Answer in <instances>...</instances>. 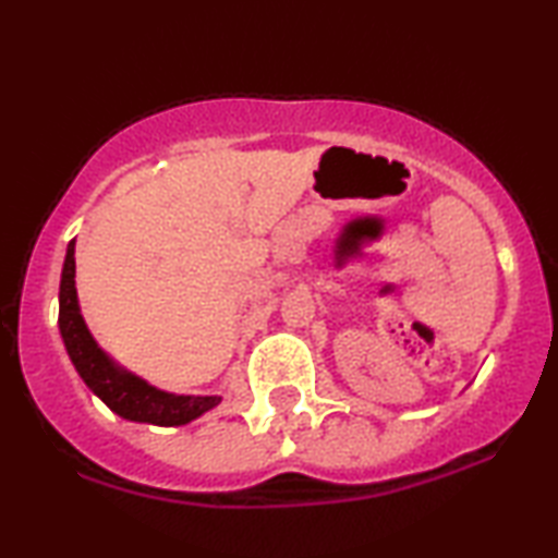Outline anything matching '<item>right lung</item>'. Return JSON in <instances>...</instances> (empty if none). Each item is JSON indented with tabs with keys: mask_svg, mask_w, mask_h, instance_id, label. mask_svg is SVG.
Returning a JSON list of instances; mask_svg holds the SVG:
<instances>
[{
	"mask_svg": "<svg viewBox=\"0 0 558 558\" xmlns=\"http://www.w3.org/2000/svg\"><path fill=\"white\" fill-rule=\"evenodd\" d=\"M59 329L65 352H69L75 372L88 389L120 418L149 423V426H186L206 411L221 403V396L172 393L157 389L143 376L120 366L96 337L90 335L86 319L81 315L78 290H75V239L65 248L59 288Z\"/></svg>",
	"mask_w": 558,
	"mask_h": 558,
	"instance_id": "obj_1",
	"label": "right lung"
}]
</instances>
